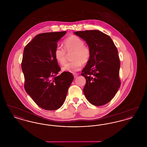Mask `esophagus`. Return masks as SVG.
I'll return each instance as SVG.
<instances>
[{
    "instance_id": "esophagus-1",
    "label": "esophagus",
    "mask_w": 147,
    "mask_h": 147,
    "mask_svg": "<svg viewBox=\"0 0 147 147\" xmlns=\"http://www.w3.org/2000/svg\"><path fill=\"white\" fill-rule=\"evenodd\" d=\"M73 76H74V78H77V76H78V74H73Z\"/></svg>"
}]
</instances>
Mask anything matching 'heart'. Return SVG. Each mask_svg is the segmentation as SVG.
I'll use <instances>...</instances> for the list:
<instances>
[{"instance_id": "heart-1", "label": "heart", "mask_w": 147, "mask_h": 147, "mask_svg": "<svg viewBox=\"0 0 147 147\" xmlns=\"http://www.w3.org/2000/svg\"><path fill=\"white\" fill-rule=\"evenodd\" d=\"M84 43V41L79 37L71 35L64 41V49L58 46L56 47L54 55L57 62L61 65H64L66 62V52H73L71 57L73 61L67 63L62 68L63 71L75 73L81 69L82 63L86 64L89 61L91 51Z\"/></svg>"}]
</instances>
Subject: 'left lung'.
I'll return each instance as SVG.
<instances>
[{
    "mask_svg": "<svg viewBox=\"0 0 147 147\" xmlns=\"http://www.w3.org/2000/svg\"><path fill=\"white\" fill-rule=\"evenodd\" d=\"M74 34L86 41L91 51L90 60L81 74L86 79L85 96L92 105H105L121 85L117 49L111 37L100 31H77Z\"/></svg>",
    "mask_w": 147,
    "mask_h": 147,
    "instance_id": "8db88e82",
    "label": "left lung"
}]
</instances>
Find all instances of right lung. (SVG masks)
I'll return each instance as SVG.
<instances>
[{"label": "right lung", "mask_w": 147, "mask_h": 147, "mask_svg": "<svg viewBox=\"0 0 147 147\" xmlns=\"http://www.w3.org/2000/svg\"><path fill=\"white\" fill-rule=\"evenodd\" d=\"M66 31L36 35L25 46L21 68L25 91L35 103L46 110L53 111L63 105L74 77L61 68L54 55L57 42Z\"/></svg>", "instance_id": "right-lung-1"}]
</instances>
